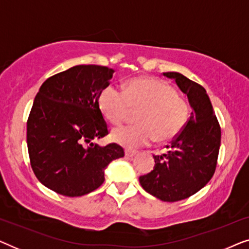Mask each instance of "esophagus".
<instances>
[{
  "instance_id": "34e87169",
  "label": "esophagus",
  "mask_w": 249,
  "mask_h": 249,
  "mask_svg": "<svg viewBox=\"0 0 249 249\" xmlns=\"http://www.w3.org/2000/svg\"><path fill=\"white\" fill-rule=\"evenodd\" d=\"M136 154H137L136 151H130V149H125L124 151V155L127 156V158H134Z\"/></svg>"
}]
</instances>
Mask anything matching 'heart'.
Instances as JSON below:
<instances>
[{"mask_svg":"<svg viewBox=\"0 0 249 249\" xmlns=\"http://www.w3.org/2000/svg\"><path fill=\"white\" fill-rule=\"evenodd\" d=\"M98 105L112 124L124 122L132 111H141L137 125L113 129L111 139L122 147L135 149L152 142H168L186 127L190 107L172 86L156 78H135L124 88L108 85L101 91Z\"/></svg>","mask_w":249,"mask_h":249,"instance_id":"b5f03b06","label":"heart"}]
</instances>
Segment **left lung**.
<instances>
[{"label":"left lung","instance_id":"8db88e82","mask_svg":"<svg viewBox=\"0 0 249 249\" xmlns=\"http://www.w3.org/2000/svg\"><path fill=\"white\" fill-rule=\"evenodd\" d=\"M175 79L193 108L183 130L166 145V152L154 155L151 172L139 177L142 188L164 202L188 198L203 188L216 169L221 128L206 90L179 72H163Z\"/></svg>","mask_w":249,"mask_h":249}]
</instances>
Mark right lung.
<instances>
[{"mask_svg":"<svg viewBox=\"0 0 249 249\" xmlns=\"http://www.w3.org/2000/svg\"><path fill=\"white\" fill-rule=\"evenodd\" d=\"M113 72L81 64L40 86L27 120V146L36 178L53 192L69 197L91 193L104 182L110 162L124 156L115 142H93L108 134L98 97Z\"/></svg>","mask_w":249,"mask_h":249,"instance_id":"obj_1","label":"right lung"}]
</instances>
